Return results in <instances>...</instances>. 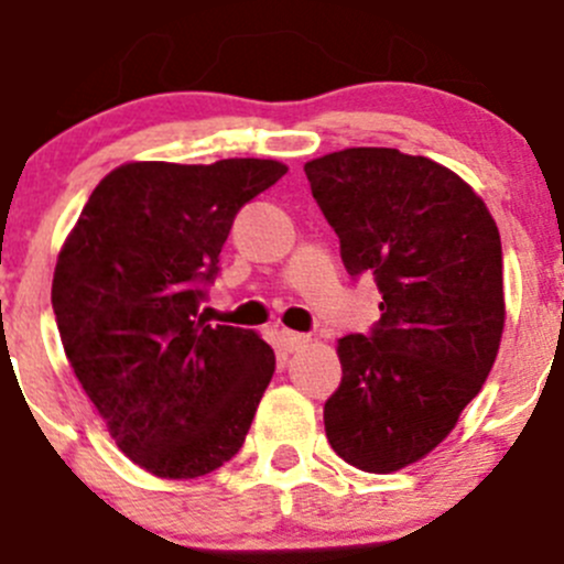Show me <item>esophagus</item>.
I'll use <instances>...</instances> for the list:
<instances>
[{"instance_id": "34e87169", "label": "esophagus", "mask_w": 564, "mask_h": 564, "mask_svg": "<svg viewBox=\"0 0 564 564\" xmlns=\"http://www.w3.org/2000/svg\"><path fill=\"white\" fill-rule=\"evenodd\" d=\"M281 341L286 352H300V349L308 344V336L305 333H294V330H281Z\"/></svg>"}]
</instances>
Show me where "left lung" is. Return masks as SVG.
<instances>
[{"label": "left lung", "instance_id": "1", "mask_svg": "<svg viewBox=\"0 0 564 564\" xmlns=\"http://www.w3.org/2000/svg\"><path fill=\"white\" fill-rule=\"evenodd\" d=\"M305 176L347 272L371 275L382 294L369 336L338 338L327 441L360 471H399L455 430L494 369L505 330L499 228L427 156L344 149L305 162Z\"/></svg>", "mask_w": 564, "mask_h": 564}]
</instances>
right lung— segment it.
<instances>
[{"mask_svg":"<svg viewBox=\"0 0 564 564\" xmlns=\"http://www.w3.org/2000/svg\"><path fill=\"white\" fill-rule=\"evenodd\" d=\"M275 160L129 162L98 182L57 256L52 308L76 380L118 449L162 479L231 460L275 371L253 330L198 314L234 217Z\"/></svg>","mask_w":564,"mask_h":564,"instance_id":"1","label":"right lung"}]
</instances>
